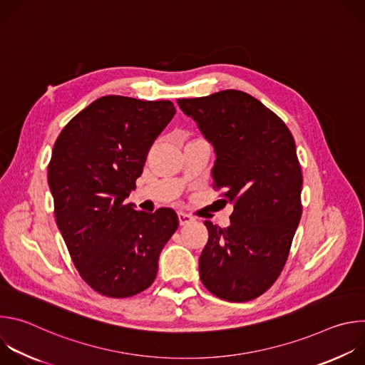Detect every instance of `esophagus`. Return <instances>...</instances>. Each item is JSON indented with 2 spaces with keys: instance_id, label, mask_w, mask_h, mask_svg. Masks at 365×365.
<instances>
[{
  "instance_id": "34e87169",
  "label": "esophagus",
  "mask_w": 365,
  "mask_h": 365,
  "mask_svg": "<svg viewBox=\"0 0 365 365\" xmlns=\"http://www.w3.org/2000/svg\"><path fill=\"white\" fill-rule=\"evenodd\" d=\"M178 218H179V224H180V225H186V224H189V222L193 221V218H192L190 215L185 214V212H179V214H178Z\"/></svg>"
}]
</instances>
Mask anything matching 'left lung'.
Listing matches in <instances>:
<instances>
[{
	"label": "left lung",
	"instance_id": "1",
	"mask_svg": "<svg viewBox=\"0 0 365 365\" xmlns=\"http://www.w3.org/2000/svg\"><path fill=\"white\" fill-rule=\"evenodd\" d=\"M178 103L212 143L214 187L234 205L230 227L205 221L210 238L199 257L200 280L220 299H255L280 276L302 217L303 178L293 135L242 91Z\"/></svg>",
	"mask_w": 365,
	"mask_h": 365
}]
</instances>
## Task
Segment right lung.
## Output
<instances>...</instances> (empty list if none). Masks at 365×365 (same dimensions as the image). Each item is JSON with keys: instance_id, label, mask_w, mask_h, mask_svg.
<instances>
[{"instance_id": "right-lung-1", "label": "right lung", "mask_w": 365, "mask_h": 365, "mask_svg": "<svg viewBox=\"0 0 365 365\" xmlns=\"http://www.w3.org/2000/svg\"><path fill=\"white\" fill-rule=\"evenodd\" d=\"M175 114L170 101L101 96L53 145L47 182L56 224L81 277L103 296L130 297L151 286L179 227L170 207L147 214L125 203Z\"/></svg>"}]
</instances>
